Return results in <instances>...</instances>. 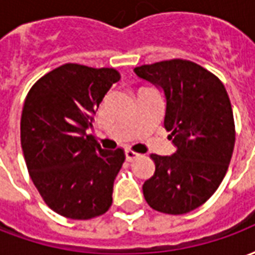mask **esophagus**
<instances>
[{
	"instance_id": "1",
	"label": "esophagus",
	"mask_w": 255,
	"mask_h": 255,
	"mask_svg": "<svg viewBox=\"0 0 255 255\" xmlns=\"http://www.w3.org/2000/svg\"><path fill=\"white\" fill-rule=\"evenodd\" d=\"M139 154L138 153H135L133 150H126V158H127V161H133L135 158H138Z\"/></svg>"
}]
</instances>
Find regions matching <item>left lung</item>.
<instances>
[{"mask_svg":"<svg viewBox=\"0 0 255 255\" xmlns=\"http://www.w3.org/2000/svg\"><path fill=\"white\" fill-rule=\"evenodd\" d=\"M133 71L164 90V127L177 149L172 155L150 154L155 172L144 182V199L161 213H188L213 195L228 171L235 146L230 97L214 73L190 60L172 58Z\"/></svg>","mask_w":255,"mask_h":255,"instance_id":"8db88e82","label":"left lung"}]
</instances>
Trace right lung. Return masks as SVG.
Here are the masks:
<instances>
[{"label": "right lung", "mask_w": 255, "mask_h": 255, "mask_svg": "<svg viewBox=\"0 0 255 255\" xmlns=\"http://www.w3.org/2000/svg\"><path fill=\"white\" fill-rule=\"evenodd\" d=\"M115 68L64 64L36 80L25 97L20 142L30 177L56 213L89 220L106 213L126 154L101 149L86 129L112 84Z\"/></svg>", "instance_id": "add662e5"}]
</instances>
